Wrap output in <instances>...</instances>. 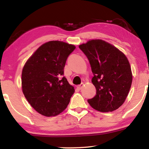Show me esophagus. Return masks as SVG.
Wrapping results in <instances>:
<instances>
[{
  "label": "esophagus",
  "mask_w": 149,
  "mask_h": 149,
  "mask_svg": "<svg viewBox=\"0 0 149 149\" xmlns=\"http://www.w3.org/2000/svg\"><path fill=\"white\" fill-rule=\"evenodd\" d=\"M83 86H84V84H83V83H81V84L78 85V86H77V88H78L79 90H81V89H82V88L83 87Z\"/></svg>",
  "instance_id": "obj_1"
}]
</instances>
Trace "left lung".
<instances>
[{
    "instance_id": "obj_1",
    "label": "left lung",
    "mask_w": 149,
    "mask_h": 149,
    "mask_svg": "<svg viewBox=\"0 0 149 149\" xmlns=\"http://www.w3.org/2000/svg\"><path fill=\"white\" fill-rule=\"evenodd\" d=\"M86 56L93 77L96 95L88 102L100 112L113 111L127 98L132 81L127 57L111 44L102 40H91L79 46Z\"/></svg>"
}]
</instances>
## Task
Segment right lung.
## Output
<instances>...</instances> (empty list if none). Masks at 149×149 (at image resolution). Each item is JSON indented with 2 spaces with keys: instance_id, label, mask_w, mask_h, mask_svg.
<instances>
[{
  "instance_id": "1",
  "label": "right lung",
  "mask_w": 149,
  "mask_h": 149,
  "mask_svg": "<svg viewBox=\"0 0 149 149\" xmlns=\"http://www.w3.org/2000/svg\"><path fill=\"white\" fill-rule=\"evenodd\" d=\"M75 47L50 41L41 45L25 64L22 73V91L38 113L54 116L64 111L75 90L64 75L66 61Z\"/></svg>"
}]
</instances>
